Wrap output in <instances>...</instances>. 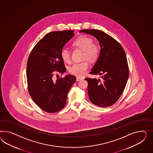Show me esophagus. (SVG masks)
Listing matches in <instances>:
<instances>
[{
  "label": "esophagus",
  "mask_w": 153,
  "mask_h": 153,
  "mask_svg": "<svg viewBox=\"0 0 153 153\" xmlns=\"http://www.w3.org/2000/svg\"><path fill=\"white\" fill-rule=\"evenodd\" d=\"M82 79H83V78H82V77H77L76 78V80H77V81H81V80H82Z\"/></svg>",
  "instance_id": "obj_1"
}]
</instances>
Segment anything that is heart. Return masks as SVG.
I'll use <instances>...</instances> for the list:
<instances>
[{"mask_svg":"<svg viewBox=\"0 0 153 153\" xmlns=\"http://www.w3.org/2000/svg\"><path fill=\"white\" fill-rule=\"evenodd\" d=\"M73 45L82 50L83 57L91 61L97 58L100 52L99 45L93 43L92 38L87 36L82 35L78 37L73 42ZM61 57L65 62H70L71 59L70 51L66 48L62 49L61 51ZM88 66V63L86 61L76 63L71 66L69 71L71 74L81 77L86 74Z\"/></svg>","mask_w":153,"mask_h":153,"instance_id":"b5f03b06","label":"heart"}]
</instances>
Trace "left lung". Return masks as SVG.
Returning <instances> with one entry per match:
<instances>
[{
	"label": "left lung",
	"mask_w": 153,
	"mask_h": 153,
	"mask_svg": "<svg viewBox=\"0 0 153 153\" xmlns=\"http://www.w3.org/2000/svg\"><path fill=\"white\" fill-rule=\"evenodd\" d=\"M79 32L94 36L101 47L99 57L90 74L102 75V80L85 79L89 99L97 106H110L119 99L128 79L129 71L125 51L118 42L101 30L82 29Z\"/></svg>",
	"instance_id": "8db88e82"
}]
</instances>
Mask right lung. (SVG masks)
<instances>
[{
  "instance_id": "add662e5",
  "label": "right lung",
  "mask_w": 153,
  "mask_h": 153,
  "mask_svg": "<svg viewBox=\"0 0 153 153\" xmlns=\"http://www.w3.org/2000/svg\"><path fill=\"white\" fill-rule=\"evenodd\" d=\"M74 36V30L47 33L34 47L27 66V79L29 95L43 111L54 113L66 105L67 96L76 79L67 74L54 79L56 72L63 74L66 68L61 51Z\"/></svg>"
}]
</instances>
